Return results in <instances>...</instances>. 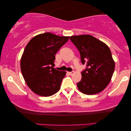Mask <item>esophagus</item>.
<instances>
[{
    "label": "esophagus",
    "mask_w": 131,
    "mask_h": 131,
    "mask_svg": "<svg viewBox=\"0 0 131 131\" xmlns=\"http://www.w3.org/2000/svg\"><path fill=\"white\" fill-rule=\"evenodd\" d=\"M68 73H69L70 75H72L73 73H74V71H70V72H68Z\"/></svg>",
    "instance_id": "34e87169"
}]
</instances>
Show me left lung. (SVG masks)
I'll return each mask as SVG.
<instances>
[{"mask_svg":"<svg viewBox=\"0 0 131 131\" xmlns=\"http://www.w3.org/2000/svg\"><path fill=\"white\" fill-rule=\"evenodd\" d=\"M70 39L79 51L82 64L86 66L77 83L78 89L86 95L101 92L110 83L115 68L110 49L91 35L73 36Z\"/></svg>","mask_w":131,"mask_h":131,"instance_id":"obj_1","label":"left lung"}]
</instances>
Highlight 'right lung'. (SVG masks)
Masks as SVG:
<instances>
[{"label":"right lung","instance_id":"add662e5","mask_svg":"<svg viewBox=\"0 0 131 131\" xmlns=\"http://www.w3.org/2000/svg\"><path fill=\"white\" fill-rule=\"evenodd\" d=\"M69 39L45 33L36 36L27 45L21 59V70L35 94L49 96L60 90L66 72L53 68L55 54Z\"/></svg>","mask_w":131,"mask_h":131}]
</instances>
